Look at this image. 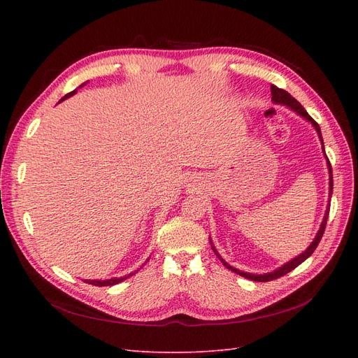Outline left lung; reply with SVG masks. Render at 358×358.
Segmentation results:
<instances>
[{"label": "left lung", "mask_w": 358, "mask_h": 358, "mask_svg": "<svg viewBox=\"0 0 358 358\" xmlns=\"http://www.w3.org/2000/svg\"><path fill=\"white\" fill-rule=\"evenodd\" d=\"M270 90H272V101H273V103L287 106L288 109L294 110L297 115H300L301 117H305L308 122H310V124L313 125V128L317 129L318 137H320V140H321L322 152H324V155H326V150H324V143H322V137H321V129H320V125H318L315 121H313V119L309 116V113L305 110V107H303V106H301V104L294 99V96L289 95L287 91L278 88V86L272 85V86H270ZM326 158H327V155H326ZM327 167H329V197H331V194H333V173H331V166H330V161H329V158H327ZM329 210H330V200H329L327 209H326V215H324L322 222H321V227H320V230H318V233H317V236H315V239H313V242L308 246L306 251H305V252H301V254H300V255H297L296 258H292L291 262L285 263L284 266H280L279 268L273 270V272H270V273L255 275V273L242 272V270H239V268H236V267L230 266L229 263H225V259H224V258H221V255L218 254V251H216L213 245H212V249H213V252H215L216 255H218V258L221 259L222 264H224L227 268H230L231 272H234V273H237V275H241V276H243V278H246V279L255 280V282H268V280H273V279H278V278H280V276L287 275L288 272H291L292 268H296L299 264H301L303 262H305L306 258H309V257L312 255V252L315 251L317 246H318V243H320V241H321V237H322V234H324V230H326V224H327V218H329ZM210 243H212V242H210Z\"/></svg>", "instance_id": "obj_1"}]
</instances>
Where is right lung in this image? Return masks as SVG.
Returning <instances> with one entry per match:
<instances>
[{
    "mask_svg": "<svg viewBox=\"0 0 358 358\" xmlns=\"http://www.w3.org/2000/svg\"><path fill=\"white\" fill-rule=\"evenodd\" d=\"M85 85V83H83ZM76 94V90L74 91H71V92H69L67 95H64L62 99H61V101H64L66 99H69V96H71V95H74ZM59 101V103H61ZM134 273H129V275H127V276H124V278H112V279H106V280H88V279H85V282L86 284H91V285H96V287H107V285H115V284H119V282H122L124 279H127V278H129V276H133Z\"/></svg>",
    "mask_w": 358,
    "mask_h": 358,
    "instance_id": "1",
    "label": "right lung"
}]
</instances>
